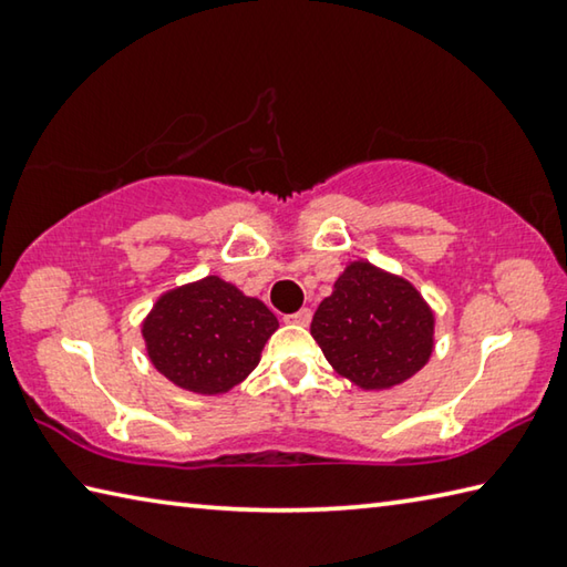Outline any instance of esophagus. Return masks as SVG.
I'll return each mask as SVG.
<instances>
[{
	"instance_id": "1",
	"label": "esophagus",
	"mask_w": 567,
	"mask_h": 567,
	"mask_svg": "<svg viewBox=\"0 0 567 567\" xmlns=\"http://www.w3.org/2000/svg\"><path fill=\"white\" fill-rule=\"evenodd\" d=\"M310 320H312V312L307 310V307H302V310H297V312L287 315V318H285V322H290V324H300V328H307V324H310Z\"/></svg>"
}]
</instances>
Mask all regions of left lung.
Listing matches in <instances>:
<instances>
[{
  "mask_svg": "<svg viewBox=\"0 0 567 567\" xmlns=\"http://www.w3.org/2000/svg\"><path fill=\"white\" fill-rule=\"evenodd\" d=\"M310 332L338 375L362 390H390L425 368L435 315L405 277L358 260L334 280Z\"/></svg>",
  "mask_w": 567,
  "mask_h": 567,
  "instance_id": "left-lung-1",
  "label": "left lung"
}]
</instances>
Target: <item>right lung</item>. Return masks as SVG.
<instances>
[{"mask_svg": "<svg viewBox=\"0 0 567 567\" xmlns=\"http://www.w3.org/2000/svg\"><path fill=\"white\" fill-rule=\"evenodd\" d=\"M277 328L265 302L209 275L162 295L142 322V338L152 364L177 388L223 395L257 368Z\"/></svg>", "mask_w": 567, "mask_h": 567, "instance_id": "obj_1", "label": "right lung"}]
</instances>
